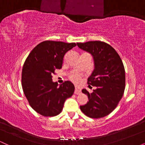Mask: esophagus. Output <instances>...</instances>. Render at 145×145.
<instances>
[{
    "mask_svg": "<svg viewBox=\"0 0 145 145\" xmlns=\"http://www.w3.org/2000/svg\"><path fill=\"white\" fill-rule=\"evenodd\" d=\"M81 93V89H80V88H78V87H76V89H75V91H74V93L76 94V95H78L80 94Z\"/></svg>",
    "mask_w": 145,
    "mask_h": 145,
    "instance_id": "1",
    "label": "esophagus"
}]
</instances>
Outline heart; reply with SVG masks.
<instances>
[{"label": "heart", "instance_id": "b5f03b06", "mask_svg": "<svg viewBox=\"0 0 145 145\" xmlns=\"http://www.w3.org/2000/svg\"><path fill=\"white\" fill-rule=\"evenodd\" d=\"M69 78L76 84H79L81 82V76L78 73H73L69 76Z\"/></svg>", "mask_w": 145, "mask_h": 145}]
</instances>
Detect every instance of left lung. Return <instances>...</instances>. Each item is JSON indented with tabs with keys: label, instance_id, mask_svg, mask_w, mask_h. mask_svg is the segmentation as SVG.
<instances>
[{
	"label": "left lung",
	"instance_id": "obj_1",
	"mask_svg": "<svg viewBox=\"0 0 145 145\" xmlns=\"http://www.w3.org/2000/svg\"><path fill=\"white\" fill-rule=\"evenodd\" d=\"M78 46L93 56L95 69L88 78L89 88L95 86L90 94L86 89L89 101L80 106L81 111L92 119L108 115L116 108L123 95L125 87V73L123 63L112 46L100 41L77 43Z\"/></svg>",
	"mask_w": 145,
	"mask_h": 145
}]
</instances>
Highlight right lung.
I'll return each instance as SVG.
<instances>
[{"instance_id": "obj_1", "label": "right lung", "mask_w": 145, "mask_h": 145, "mask_svg": "<svg viewBox=\"0 0 145 145\" xmlns=\"http://www.w3.org/2000/svg\"><path fill=\"white\" fill-rule=\"evenodd\" d=\"M75 43L45 41L33 49L24 63L22 86L30 106L44 116H54L62 111L64 102L72 96L74 85L65 81L58 86L52 82L56 69L62 67L63 58Z\"/></svg>"}]
</instances>
